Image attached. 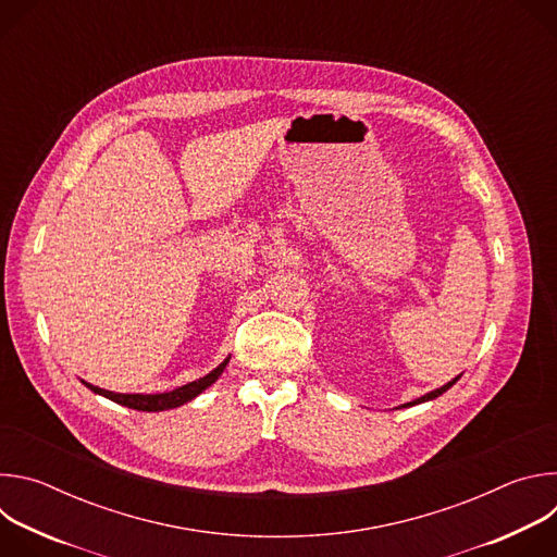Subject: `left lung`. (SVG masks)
Listing matches in <instances>:
<instances>
[{"label": "left lung", "instance_id": "obj_1", "mask_svg": "<svg viewBox=\"0 0 557 557\" xmlns=\"http://www.w3.org/2000/svg\"><path fill=\"white\" fill-rule=\"evenodd\" d=\"M458 379H460V376L451 379L449 383H445L443 387H438V389H434V392H430V394H423V396H421V399H417V401H410V404H406L404 408H408V406H417V404H425V401H430V399H436V396H441L443 392H447V389H449V387H451V385H454V383H456Z\"/></svg>", "mask_w": 557, "mask_h": 557}]
</instances>
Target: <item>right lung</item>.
I'll return each instance as SVG.
<instances>
[{
  "mask_svg": "<svg viewBox=\"0 0 557 557\" xmlns=\"http://www.w3.org/2000/svg\"><path fill=\"white\" fill-rule=\"evenodd\" d=\"M228 359H224L215 370H211L207 376L198 379V381H191L187 385H181L172 392H163V394H119V392H110V389H101L97 385H90L86 383L92 392L97 394H103L106 399L114 401V404H121L125 408H132V410H140V412H161V410H172V408H178L191 399H196V396L207 389L220 374L222 370L226 368Z\"/></svg>",
  "mask_w": 557,
  "mask_h": 557,
  "instance_id": "obj_1",
  "label": "right lung"
}]
</instances>
